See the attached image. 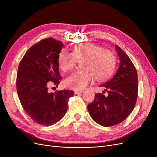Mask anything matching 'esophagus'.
Wrapping results in <instances>:
<instances>
[{
    "instance_id": "esophagus-1",
    "label": "esophagus",
    "mask_w": 157,
    "mask_h": 157,
    "mask_svg": "<svg viewBox=\"0 0 157 157\" xmlns=\"http://www.w3.org/2000/svg\"><path fill=\"white\" fill-rule=\"evenodd\" d=\"M84 92V90H75V94H80L83 93Z\"/></svg>"
}]
</instances>
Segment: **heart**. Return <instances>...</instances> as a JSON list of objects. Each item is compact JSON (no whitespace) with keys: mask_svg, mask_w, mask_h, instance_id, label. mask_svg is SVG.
<instances>
[{"mask_svg":"<svg viewBox=\"0 0 157 157\" xmlns=\"http://www.w3.org/2000/svg\"><path fill=\"white\" fill-rule=\"evenodd\" d=\"M76 61L80 63L82 71L73 73L65 80L67 87L81 90L91 82L94 77L97 80L109 78L115 71L116 58L112 52L104 50L100 46L87 43L76 44L71 48V53L61 51L58 57V65L63 73L73 70Z\"/></svg>","mask_w":157,"mask_h":157,"instance_id":"heart-1","label":"heart"}]
</instances>
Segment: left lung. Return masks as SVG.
Listing matches in <instances>:
<instances>
[{
	"instance_id": "8db88e82",
	"label": "left lung",
	"mask_w": 157,
	"mask_h": 157,
	"mask_svg": "<svg viewBox=\"0 0 157 157\" xmlns=\"http://www.w3.org/2000/svg\"><path fill=\"white\" fill-rule=\"evenodd\" d=\"M115 49L120 59L115 76L99 86L105 88L108 96L96 94L94 101L88 105L92 119L98 124L109 127L119 124L130 115L137 101L138 80L135 66L119 46ZM104 92L103 91V93Z\"/></svg>"
}]
</instances>
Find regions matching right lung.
Here are the masks:
<instances>
[{
  "instance_id": "1",
  "label": "right lung",
  "mask_w": 157,
  "mask_h": 157,
  "mask_svg": "<svg viewBox=\"0 0 157 157\" xmlns=\"http://www.w3.org/2000/svg\"><path fill=\"white\" fill-rule=\"evenodd\" d=\"M63 44L53 38L42 39L25 54L18 67L16 88L25 112L38 124L48 126L59 121L65 115L68 99L73 90L51 93L52 82L56 86L61 76L58 57Z\"/></svg>"
}]
</instances>
